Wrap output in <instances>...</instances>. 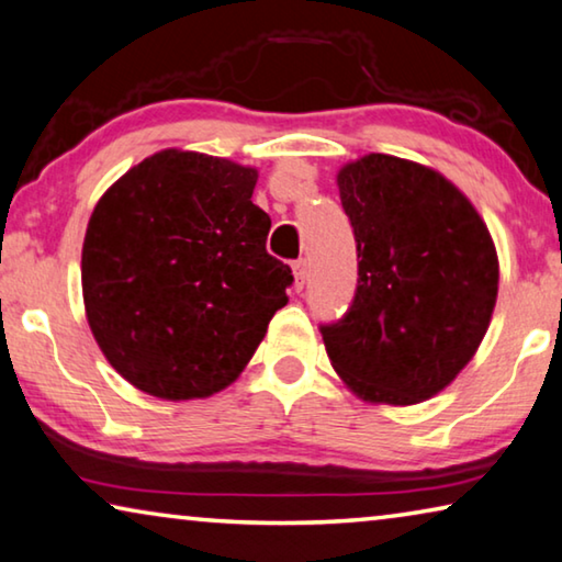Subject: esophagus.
Masks as SVG:
<instances>
[{"label": "esophagus", "mask_w": 562, "mask_h": 562, "mask_svg": "<svg viewBox=\"0 0 562 562\" xmlns=\"http://www.w3.org/2000/svg\"><path fill=\"white\" fill-rule=\"evenodd\" d=\"M292 274H295V288L302 290L305 288V280H307V262L305 260H297L292 265Z\"/></svg>", "instance_id": "obj_1"}]
</instances>
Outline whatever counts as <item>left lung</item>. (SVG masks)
<instances>
[{"instance_id": "1", "label": "left lung", "mask_w": 562, "mask_h": 562, "mask_svg": "<svg viewBox=\"0 0 562 562\" xmlns=\"http://www.w3.org/2000/svg\"><path fill=\"white\" fill-rule=\"evenodd\" d=\"M358 243V292L323 325L327 358L364 403L417 405L473 360L501 265L475 204L438 169L370 153L337 172Z\"/></svg>"}]
</instances>
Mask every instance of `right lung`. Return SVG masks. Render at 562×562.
I'll use <instances>...</instances> for the list:
<instances>
[{"label": "right lung", "instance_id": "obj_1", "mask_svg": "<svg viewBox=\"0 0 562 562\" xmlns=\"http://www.w3.org/2000/svg\"><path fill=\"white\" fill-rule=\"evenodd\" d=\"M257 169L169 147L127 169L89 217L82 297L106 362L142 393L200 400L247 368L292 270L265 243Z\"/></svg>", "mask_w": 562, "mask_h": 562}]
</instances>
